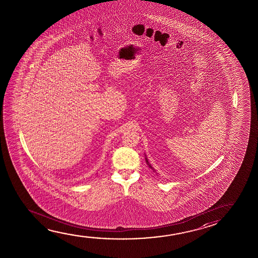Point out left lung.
Returning <instances> with one entry per match:
<instances>
[{
  "label": "left lung",
  "mask_w": 258,
  "mask_h": 258,
  "mask_svg": "<svg viewBox=\"0 0 258 258\" xmlns=\"http://www.w3.org/2000/svg\"><path fill=\"white\" fill-rule=\"evenodd\" d=\"M146 163H147V165H148V166H149V168H151V169H153V172H155V170H154V168H153V167H152V166H151V164H150L149 161H148V159H147V158H146Z\"/></svg>",
  "instance_id": "1"
}]
</instances>
